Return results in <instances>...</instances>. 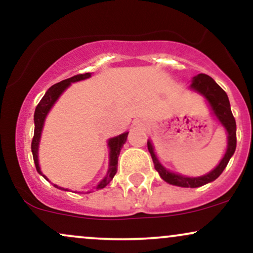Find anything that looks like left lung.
<instances>
[{"mask_svg":"<svg viewBox=\"0 0 253 253\" xmlns=\"http://www.w3.org/2000/svg\"><path fill=\"white\" fill-rule=\"evenodd\" d=\"M191 88L195 89L196 91H199L200 94H202L203 96L207 98V101L210 102L211 109H213L214 114L216 115V118L219 119V121L221 125L225 127L227 130L228 134V144H227V151H226L225 156L220 162V164L211 171L207 175L201 176V177H184L178 175V173H172L170 171H168L165 168L159 163V161L157 159V157L153 152V147L151 141H147V149L151 157H152L153 164H155V169L158 171L159 175L165 182L170 183L172 185H178V187H184V188H197L201 187V185L207 184V183L213 182L214 179H216L217 177L222 173V171L225 170V168L227 167L229 159L233 156L234 151H236L237 146V126H236V120H234L233 114H232L231 106H229V101L227 97V94L221 89V86L219 84L215 83V81L213 78L208 76V75L200 74L196 77H194L193 82H191Z\"/></svg>","mask_w":253,"mask_h":253,"instance_id":"obj_1","label":"left lung"}]
</instances>
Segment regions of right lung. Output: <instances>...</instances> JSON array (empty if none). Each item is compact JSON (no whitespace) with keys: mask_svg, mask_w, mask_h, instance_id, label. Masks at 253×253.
Here are the masks:
<instances>
[{"mask_svg":"<svg viewBox=\"0 0 253 253\" xmlns=\"http://www.w3.org/2000/svg\"><path fill=\"white\" fill-rule=\"evenodd\" d=\"M91 75L90 72H86V74H78L76 76L68 78V80H64L62 82L53 84L50 89L46 91V94L43 95V97L40 100V102L38 103L36 112H34V135L33 139H32V153H33V159H34V164H36L37 171L42 175V172L40 171L39 168V162H38V145H39V140H40V135H42V126H43V121H45L46 115H47L48 110L52 108L54 102L58 100V97L60 96V94L70 85L71 83L77 82V81H82L85 80V78H89ZM127 135H128V132L123 133V134L115 136V138L109 139L108 141V146H109V170L107 172V175L98 184L96 185V189H102V188L106 187L108 183L112 181L113 177L115 176L118 171V158L119 155H120V151L123 149V145L126 141ZM46 178L45 175H42ZM47 179V178H46ZM48 181V179H47ZM54 187L58 188V189L62 190H68L64 189L62 187H58V185L53 184Z\"/></svg>","mask_w":253,"mask_h":253,"instance_id":"right-lung-1","label":"right lung"}]
</instances>
